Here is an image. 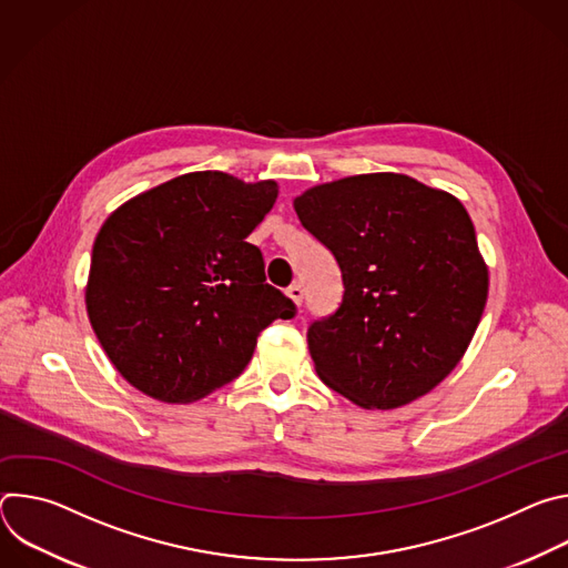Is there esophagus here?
<instances>
[{"mask_svg": "<svg viewBox=\"0 0 568 568\" xmlns=\"http://www.w3.org/2000/svg\"><path fill=\"white\" fill-rule=\"evenodd\" d=\"M287 296L296 303V305H301L303 303V296H305V292H303V287L298 285V283H292L290 287H287Z\"/></svg>", "mask_w": 568, "mask_h": 568, "instance_id": "obj_1", "label": "esophagus"}]
</instances>
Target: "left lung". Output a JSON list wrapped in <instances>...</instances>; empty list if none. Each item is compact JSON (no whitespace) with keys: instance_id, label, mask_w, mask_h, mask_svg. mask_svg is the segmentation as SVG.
<instances>
[{"instance_id":"obj_1","label":"left lung","mask_w":568,"mask_h":568,"mask_svg":"<svg viewBox=\"0 0 568 568\" xmlns=\"http://www.w3.org/2000/svg\"><path fill=\"white\" fill-rule=\"evenodd\" d=\"M301 224L339 270V307L310 323L323 384L364 409H395L440 384L488 298L474 224L449 193L373 173L305 191Z\"/></svg>"}]
</instances>
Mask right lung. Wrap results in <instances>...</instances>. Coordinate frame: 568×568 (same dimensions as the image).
Instances as JSON below:
<instances>
[{
    "mask_svg": "<svg viewBox=\"0 0 568 568\" xmlns=\"http://www.w3.org/2000/svg\"><path fill=\"white\" fill-rule=\"evenodd\" d=\"M276 197V182L204 171L105 220L85 301L103 351L132 386L173 404L204 397L245 371L274 318L296 314L247 242Z\"/></svg>",
    "mask_w": 568,
    "mask_h": 568,
    "instance_id": "right-lung-1",
    "label": "right lung"
}]
</instances>
